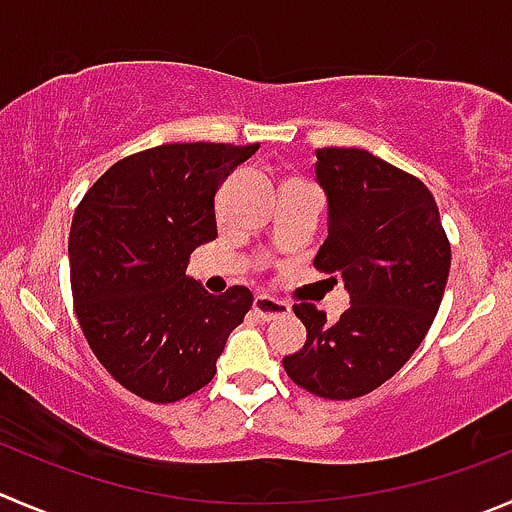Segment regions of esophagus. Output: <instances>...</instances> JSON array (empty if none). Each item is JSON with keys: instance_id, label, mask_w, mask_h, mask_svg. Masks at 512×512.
<instances>
[{"instance_id": "esophagus-1", "label": "esophagus", "mask_w": 512, "mask_h": 512, "mask_svg": "<svg viewBox=\"0 0 512 512\" xmlns=\"http://www.w3.org/2000/svg\"><path fill=\"white\" fill-rule=\"evenodd\" d=\"M253 311H256V314H259L264 321H271V319H276V316L289 314L291 306L286 304V301L274 299V296L259 294L256 299H253Z\"/></svg>"}]
</instances>
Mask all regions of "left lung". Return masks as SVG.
I'll list each match as a JSON object with an SVG mask.
<instances>
[{"mask_svg": "<svg viewBox=\"0 0 512 512\" xmlns=\"http://www.w3.org/2000/svg\"><path fill=\"white\" fill-rule=\"evenodd\" d=\"M314 168L329 201L314 266L342 276L352 304L334 324L314 304H294L306 344L284 369L316 397L354 399L382 387L422 344L445 294L450 241L415 175L359 148H319Z\"/></svg>", "mask_w": 512, "mask_h": 512, "instance_id": "1", "label": "left lung"}]
</instances>
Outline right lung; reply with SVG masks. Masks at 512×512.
<instances>
[{
	"mask_svg": "<svg viewBox=\"0 0 512 512\" xmlns=\"http://www.w3.org/2000/svg\"><path fill=\"white\" fill-rule=\"evenodd\" d=\"M259 145L170 143L118 160L75 208L70 284L97 362L138 397L170 405L206 387L253 304L246 286L213 296L188 279L218 236L216 193Z\"/></svg>",
	"mask_w": 512,
	"mask_h": 512,
	"instance_id": "1",
	"label": "right lung"
}]
</instances>
